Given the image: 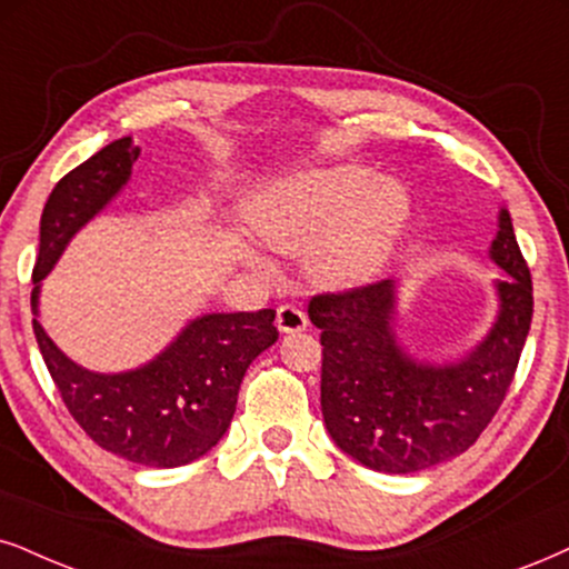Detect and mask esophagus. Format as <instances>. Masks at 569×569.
Returning a JSON list of instances; mask_svg holds the SVG:
<instances>
[{
  "instance_id": "1",
  "label": "esophagus",
  "mask_w": 569,
  "mask_h": 569,
  "mask_svg": "<svg viewBox=\"0 0 569 569\" xmlns=\"http://www.w3.org/2000/svg\"><path fill=\"white\" fill-rule=\"evenodd\" d=\"M277 327L279 332H303L308 327L306 311L296 303H282L277 308Z\"/></svg>"
}]
</instances>
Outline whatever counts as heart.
<instances>
[{
  "label": "heart",
  "mask_w": 569,
  "mask_h": 569,
  "mask_svg": "<svg viewBox=\"0 0 569 569\" xmlns=\"http://www.w3.org/2000/svg\"><path fill=\"white\" fill-rule=\"evenodd\" d=\"M409 219V198L367 168L303 171L258 202V237L269 248L303 256L325 287H353L382 269Z\"/></svg>",
  "instance_id": "1"
}]
</instances>
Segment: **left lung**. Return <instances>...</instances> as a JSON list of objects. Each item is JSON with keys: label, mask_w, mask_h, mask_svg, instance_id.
Segmentation results:
<instances>
[{"label": "left lung", "mask_w": 569, "mask_h": 569, "mask_svg": "<svg viewBox=\"0 0 569 569\" xmlns=\"http://www.w3.org/2000/svg\"><path fill=\"white\" fill-rule=\"evenodd\" d=\"M490 258L499 284L493 329L453 367L417 363L396 346L390 279L319 292L308 317L321 329V413L332 440L363 467L419 472L465 453L501 409L532 321V279L507 210Z\"/></svg>", "instance_id": "1"}]
</instances>
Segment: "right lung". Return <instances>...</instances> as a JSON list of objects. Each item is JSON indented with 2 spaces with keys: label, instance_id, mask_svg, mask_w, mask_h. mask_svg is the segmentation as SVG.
<instances>
[{
  "label": "right lung",
  "instance_id": "1",
  "mask_svg": "<svg viewBox=\"0 0 569 569\" xmlns=\"http://www.w3.org/2000/svg\"><path fill=\"white\" fill-rule=\"evenodd\" d=\"M139 147L116 139L66 173L49 194L39 227V282L70 237L100 213L131 177ZM273 308L194 319L156 361L123 375H94L68 359L33 319L39 350L58 392L83 432L104 451L144 467L171 469L208 453L234 417L244 371L279 338Z\"/></svg>",
  "mask_w": 569,
  "mask_h": 569
}]
</instances>
